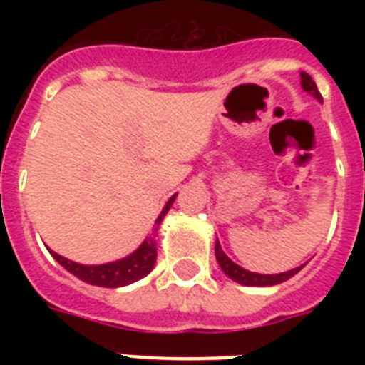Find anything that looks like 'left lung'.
<instances>
[{
  "label": "left lung",
  "instance_id": "obj_1",
  "mask_svg": "<svg viewBox=\"0 0 365 365\" xmlns=\"http://www.w3.org/2000/svg\"><path fill=\"white\" fill-rule=\"evenodd\" d=\"M301 87H303V91H307L309 94H312V96H314L318 102H322V94L318 93L317 83L312 81V77L309 76V73H305V71H301ZM216 259H217V263H220V267H222V271L225 272V274H227L231 280H235V282H239V284H244V286H274V284L286 282L288 278H292L294 274H297V272H299L301 269L305 267V265L295 267V269H292V271L280 272V274H259V272L246 271V269H242L240 265H237L235 261H231L227 255L223 254L222 244L217 242V240H216Z\"/></svg>",
  "mask_w": 365,
  "mask_h": 365
}]
</instances>
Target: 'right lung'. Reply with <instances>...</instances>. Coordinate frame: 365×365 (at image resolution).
Segmentation results:
<instances>
[{
    "label": "right lung",
    "instance_id": "1",
    "mask_svg": "<svg viewBox=\"0 0 365 365\" xmlns=\"http://www.w3.org/2000/svg\"><path fill=\"white\" fill-rule=\"evenodd\" d=\"M174 199H176V195H172L168 202L165 205V208H163V212L159 214V217L155 220V231L159 229L163 217L166 216V212L170 210ZM48 252L73 277H77L83 282L93 284V286H102V288H121V286H128V284L136 282L140 278L148 277L151 269H153L155 259H157L155 237H148L140 244V248L134 250L130 255H126L123 259L111 261V263H104V265H81V263H76V261L66 259V257L58 255L53 250H48Z\"/></svg>",
    "mask_w": 365,
    "mask_h": 365
}]
</instances>
